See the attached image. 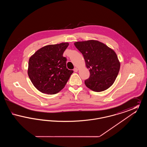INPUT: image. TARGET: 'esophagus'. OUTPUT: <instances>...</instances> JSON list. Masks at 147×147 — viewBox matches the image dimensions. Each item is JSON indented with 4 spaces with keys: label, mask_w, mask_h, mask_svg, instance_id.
<instances>
[{
    "label": "esophagus",
    "mask_w": 147,
    "mask_h": 147,
    "mask_svg": "<svg viewBox=\"0 0 147 147\" xmlns=\"http://www.w3.org/2000/svg\"><path fill=\"white\" fill-rule=\"evenodd\" d=\"M74 71L75 72H77V71H78V68H75L74 69Z\"/></svg>",
    "instance_id": "esophagus-1"
}]
</instances>
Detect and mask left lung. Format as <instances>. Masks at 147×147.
<instances>
[{
    "label": "left lung",
    "mask_w": 147,
    "mask_h": 147,
    "mask_svg": "<svg viewBox=\"0 0 147 147\" xmlns=\"http://www.w3.org/2000/svg\"><path fill=\"white\" fill-rule=\"evenodd\" d=\"M84 56L90 77L85 80L87 88L96 92L104 91L115 82L120 68L116 52L104 43L97 40L74 42Z\"/></svg>",
    "instance_id": "8db88e82"
}]
</instances>
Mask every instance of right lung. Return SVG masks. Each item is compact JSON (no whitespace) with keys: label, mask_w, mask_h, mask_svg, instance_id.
<instances>
[{"label":"right lung","mask_w":147,"mask_h":147,"mask_svg":"<svg viewBox=\"0 0 147 147\" xmlns=\"http://www.w3.org/2000/svg\"><path fill=\"white\" fill-rule=\"evenodd\" d=\"M69 43L47 45L29 58L28 73L35 88L42 93L55 94L64 88L73 70L67 68L63 53Z\"/></svg>","instance_id":"right-lung-1"}]
</instances>
